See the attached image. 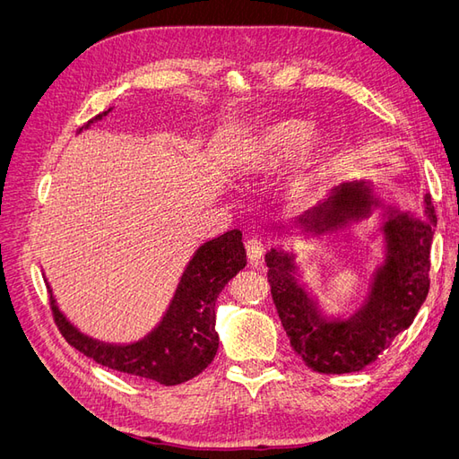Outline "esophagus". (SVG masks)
Listing matches in <instances>:
<instances>
[{
	"label": "esophagus",
	"instance_id": "1",
	"mask_svg": "<svg viewBox=\"0 0 459 459\" xmlns=\"http://www.w3.org/2000/svg\"><path fill=\"white\" fill-rule=\"evenodd\" d=\"M245 251H247L248 260H251L253 264H258L262 260V256H264V243L260 239H256V238L247 239Z\"/></svg>",
	"mask_w": 459,
	"mask_h": 459
}]
</instances>
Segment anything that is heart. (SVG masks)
<instances>
[{
  "mask_svg": "<svg viewBox=\"0 0 459 459\" xmlns=\"http://www.w3.org/2000/svg\"><path fill=\"white\" fill-rule=\"evenodd\" d=\"M295 150L298 152L283 178V191L289 199L300 201L312 193L325 155L324 135L307 134V124L300 120L275 122L255 142L247 143L238 155V170L241 174L272 170L285 162Z\"/></svg>",
  "mask_w": 459,
  "mask_h": 459,
  "instance_id": "1",
  "label": "heart"
}]
</instances>
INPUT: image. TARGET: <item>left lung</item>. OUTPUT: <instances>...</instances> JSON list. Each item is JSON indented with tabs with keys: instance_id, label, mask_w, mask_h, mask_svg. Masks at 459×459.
I'll use <instances>...</instances> for the list:
<instances>
[{
	"instance_id": "obj_1",
	"label": "left lung",
	"mask_w": 459,
	"mask_h": 459,
	"mask_svg": "<svg viewBox=\"0 0 459 459\" xmlns=\"http://www.w3.org/2000/svg\"><path fill=\"white\" fill-rule=\"evenodd\" d=\"M377 204L366 182H346L333 189L329 199L304 212L295 226L316 235L337 231L349 221L368 218L371 206ZM386 214L385 264L375 273L362 308L349 319L331 322L322 316L297 280L295 255L281 248L266 255L272 299L290 346L317 373H352L375 362L398 333L413 324L427 299L430 243L437 228L430 195H425L423 220L396 208H388Z\"/></svg>"
}]
</instances>
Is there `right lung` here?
<instances>
[{
    "instance_id": "obj_1",
    "label": "right lung",
    "mask_w": 459,
    "mask_h": 459,
    "mask_svg": "<svg viewBox=\"0 0 459 459\" xmlns=\"http://www.w3.org/2000/svg\"><path fill=\"white\" fill-rule=\"evenodd\" d=\"M110 113L91 118L101 120ZM247 266L241 231L231 230L199 247L182 275L159 327L132 344H108L80 333L51 297V312L61 335L84 356L108 369L172 386L199 375L218 351L216 299L235 273Z\"/></svg>"
}]
</instances>
